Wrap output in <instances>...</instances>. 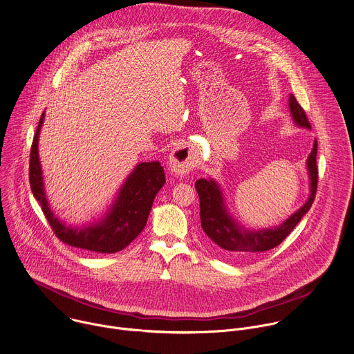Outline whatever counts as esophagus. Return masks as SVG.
Masks as SVG:
<instances>
[{"instance_id": "obj_1", "label": "esophagus", "mask_w": 354, "mask_h": 354, "mask_svg": "<svg viewBox=\"0 0 354 354\" xmlns=\"http://www.w3.org/2000/svg\"><path fill=\"white\" fill-rule=\"evenodd\" d=\"M198 151L193 146L180 143L169 154V167L175 175L185 176L193 171V168L198 164Z\"/></svg>"}]
</instances>
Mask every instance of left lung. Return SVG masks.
Here are the masks:
<instances>
[{
  "label": "left lung",
  "mask_w": 354,
  "mask_h": 354,
  "mask_svg": "<svg viewBox=\"0 0 354 354\" xmlns=\"http://www.w3.org/2000/svg\"><path fill=\"white\" fill-rule=\"evenodd\" d=\"M290 111L294 122L301 127L310 129V122L305 114V110L297 102L294 95L288 99ZM317 140L315 139L312 153L308 157L306 167L309 174V187L310 193L306 203L294 212L288 219L274 227L250 230L241 226L229 212L221 186L214 179H198L194 186L200 197V219L204 233L211 239V241L218 247V250L234 259L254 257L257 254L269 251L277 247L284 239L294 230V227L301 222L304 215L310 209L316 192H317Z\"/></svg>",
  "instance_id": "left-lung-1"
}]
</instances>
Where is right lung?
Wrapping results in <instances>:
<instances>
[{"mask_svg": "<svg viewBox=\"0 0 354 354\" xmlns=\"http://www.w3.org/2000/svg\"><path fill=\"white\" fill-rule=\"evenodd\" d=\"M42 113L30 151V186L57 239L71 247L99 254H114L129 245L145 229L153 201L165 183L164 168L158 161L139 162L127 176L115 200L96 222L68 226L49 207L38 154V138L44 124Z\"/></svg>", "mask_w": 354, "mask_h": 354, "instance_id": "1", "label": "right lung"}]
</instances>
